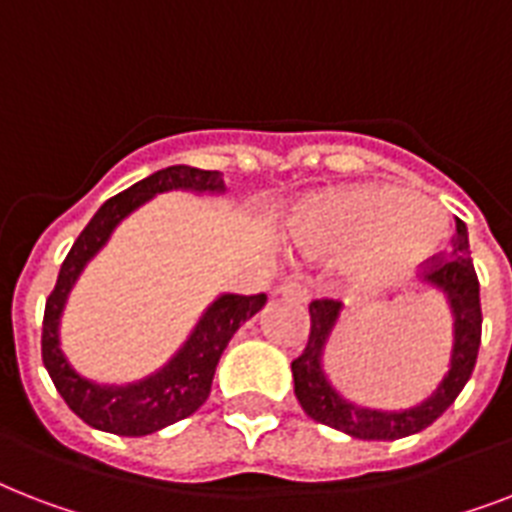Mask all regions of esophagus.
<instances>
[{
	"mask_svg": "<svg viewBox=\"0 0 512 512\" xmlns=\"http://www.w3.org/2000/svg\"><path fill=\"white\" fill-rule=\"evenodd\" d=\"M276 295L287 297V300H295V303H308V289L303 284H297V281H284L276 289Z\"/></svg>",
	"mask_w": 512,
	"mask_h": 512,
	"instance_id": "obj_1",
	"label": "esophagus"
}]
</instances>
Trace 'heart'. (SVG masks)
Here are the masks:
<instances>
[{
    "label": "heart",
    "mask_w": 512,
    "mask_h": 512,
    "mask_svg": "<svg viewBox=\"0 0 512 512\" xmlns=\"http://www.w3.org/2000/svg\"><path fill=\"white\" fill-rule=\"evenodd\" d=\"M292 244L308 257L350 252V276L390 287L430 265L446 244L444 212L388 183L313 193L287 215Z\"/></svg>",
    "instance_id": "heart-1"
}]
</instances>
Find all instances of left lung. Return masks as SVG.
Listing matches in <instances>:
<instances>
[{
    "label": "left lung",
    "instance_id": "8db88e82",
    "mask_svg": "<svg viewBox=\"0 0 512 512\" xmlns=\"http://www.w3.org/2000/svg\"><path fill=\"white\" fill-rule=\"evenodd\" d=\"M425 281L428 287L438 289L446 297V305L452 311V356H449V369L436 390L417 406L398 409V412L369 409L342 396L324 372V353L342 316V303L313 300L308 345L303 356L292 361L295 396L311 420L361 438V441H396V438L414 436L433 425L454 404V398L460 396V390L473 374L478 345H481V292H478L476 268L470 260L468 228L462 220H457L454 257L438 263L425 276Z\"/></svg>",
    "mask_w": 512,
    "mask_h": 512
}]
</instances>
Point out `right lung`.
I'll use <instances>...</instances> for the list:
<instances>
[{
    "instance_id": "add662e5",
    "label": "right lung",
    "mask_w": 512,
    "mask_h": 512,
    "mask_svg": "<svg viewBox=\"0 0 512 512\" xmlns=\"http://www.w3.org/2000/svg\"><path fill=\"white\" fill-rule=\"evenodd\" d=\"M191 191V193H225L220 172L196 170L188 164H175L167 170L148 175L146 180L116 193L92 215L74 247L60 265L58 284L44 305L42 324V361L50 372L55 388L68 404V409L90 428L116 433V436H148L167 428L172 422L185 420L199 409L209 396L217 361L225 345L236 335V329L263 311L268 303L265 295H217L201 313L188 340L177 348L175 356L143 380L124 385H100L76 372L60 348V319L68 303L71 289L92 257L106 247L116 225L130 217L138 207L159 193Z\"/></svg>"
}]
</instances>
